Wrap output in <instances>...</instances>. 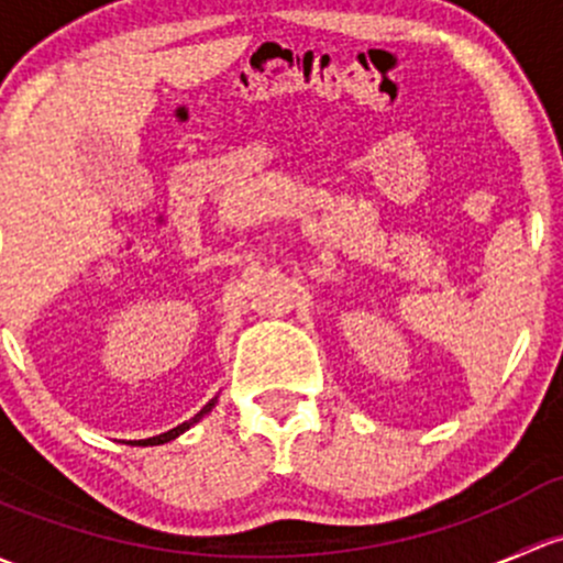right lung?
<instances>
[{"mask_svg":"<svg viewBox=\"0 0 563 563\" xmlns=\"http://www.w3.org/2000/svg\"><path fill=\"white\" fill-rule=\"evenodd\" d=\"M216 401H218V396H216V399H210V401H207V405L202 407V410H199L197 416L191 418V421H186V423L175 426V429L164 431V434H158V437H147V440H134L132 445H142V448H147V445H164V442H173V440H177V437H180L183 431H188V429H191L194 423H199V421H202V418L207 416V412H210L212 407H216Z\"/></svg>","mask_w":563,"mask_h":563,"instance_id":"1","label":"right lung"}]
</instances>
